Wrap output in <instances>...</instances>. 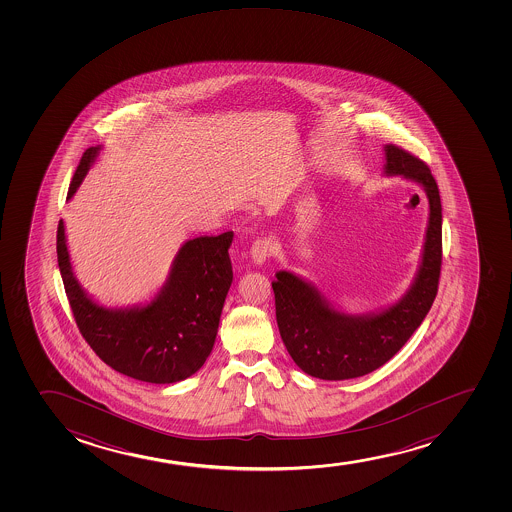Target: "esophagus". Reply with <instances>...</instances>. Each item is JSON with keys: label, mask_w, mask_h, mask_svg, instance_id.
<instances>
[{"label": "esophagus", "mask_w": 512, "mask_h": 512, "mask_svg": "<svg viewBox=\"0 0 512 512\" xmlns=\"http://www.w3.org/2000/svg\"><path fill=\"white\" fill-rule=\"evenodd\" d=\"M275 249V244L268 237H259L251 246V258L256 265H263L266 259L270 258L271 253Z\"/></svg>", "instance_id": "34e87169"}]
</instances>
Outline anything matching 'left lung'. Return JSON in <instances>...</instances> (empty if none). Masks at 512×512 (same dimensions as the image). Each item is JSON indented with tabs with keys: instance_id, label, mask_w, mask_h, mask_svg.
Wrapping results in <instances>:
<instances>
[{
	"instance_id": "obj_1",
	"label": "left lung",
	"mask_w": 512,
	"mask_h": 512,
	"mask_svg": "<svg viewBox=\"0 0 512 512\" xmlns=\"http://www.w3.org/2000/svg\"><path fill=\"white\" fill-rule=\"evenodd\" d=\"M384 174L420 184L429 200L422 259L401 299L381 311L348 314L292 271H277V323L287 352L302 371L324 381L365 376L393 359L434 304L442 263V206L430 169L396 145L384 147Z\"/></svg>"
}]
</instances>
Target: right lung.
Returning a JSON list of instances; mask_svg holds the SVG:
<instances>
[{
    "mask_svg": "<svg viewBox=\"0 0 512 512\" xmlns=\"http://www.w3.org/2000/svg\"><path fill=\"white\" fill-rule=\"evenodd\" d=\"M100 150V145L85 150L66 200L77 193ZM56 239L59 273L71 311L100 359L124 376L152 384L184 381L200 371L212 353L234 277L229 258L234 232L184 242L155 297L131 307L95 302L73 273L63 220H59Z\"/></svg>",
    "mask_w": 512,
    "mask_h": 512,
    "instance_id": "obj_1",
    "label": "right lung"
}]
</instances>
